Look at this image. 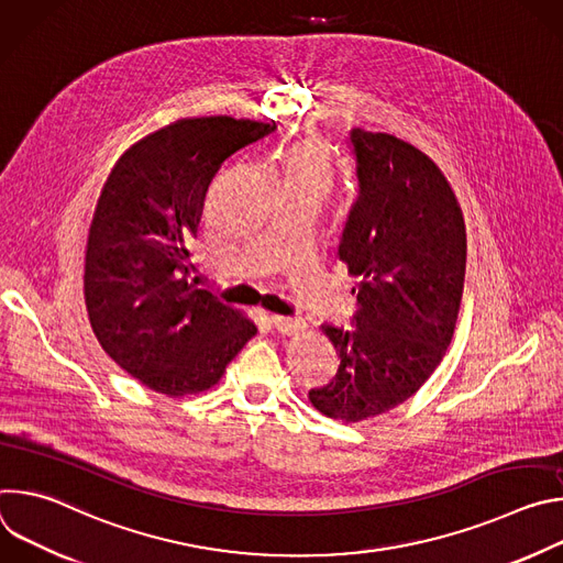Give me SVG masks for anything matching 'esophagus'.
I'll use <instances>...</instances> for the list:
<instances>
[{"label":"esophagus","mask_w":563,"mask_h":563,"mask_svg":"<svg viewBox=\"0 0 563 563\" xmlns=\"http://www.w3.org/2000/svg\"><path fill=\"white\" fill-rule=\"evenodd\" d=\"M272 325L276 328L278 334H300L305 330V320L298 316H272Z\"/></svg>","instance_id":"esophagus-1"}]
</instances>
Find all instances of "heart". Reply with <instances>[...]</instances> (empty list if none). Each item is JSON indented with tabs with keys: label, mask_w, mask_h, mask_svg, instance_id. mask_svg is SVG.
<instances>
[{
	"label": "heart",
	"mask_w": 563,
	"mask_h": 563,
	"mask_svg": "<svg viewBox=\"0 0 563 563\" xmlns=\"http://www.w3.org/2000/svg\"><path fill=\"white\" fill-rule=\"evenodd\" d=\"M334 185V167L330 163L328 153L318 144H296L283 165L280 174V189H298L318 196L330 194Z\"/></svg>",
	"instance_id": "obj_1"
}]
</instances>
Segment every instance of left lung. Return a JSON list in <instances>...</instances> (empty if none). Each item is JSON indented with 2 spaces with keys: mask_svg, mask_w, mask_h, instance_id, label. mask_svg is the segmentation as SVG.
Returning <instances> with one entry per match:
<instances>
[{
  "mask_svg": "<svg viewBox=\"0 0 563 563\" xmlns=\"http://www.w3.org/2000/svg\"><path fill=\"white\" fill-rule=\"evenodd\" d=\"M358 196L339 258L361 283L352 328L323 325L341 367L309 391L316 410L363 421L410 398L441 363L465 276L461 207L432 159L389 133L350 129Z\"/></svg>",
  "mask_w": 563,
  "mask_h": 563,
  "instance_id": "left-lung-1",
  "label": "left lung"
}]
</instances>
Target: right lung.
Segmentation results:
<instances>
[{
  "label": "right lung",
  "mask_w": 563,
  "mask_h": 563,
  "mask_svg": "<svg viewBox=\"0 0 563 563\" xmlns=\"http://www.w3.org/2000/svg\"><path fill=\"white\" fill-rule=\"evenodd\" d=\"M272 131L227 115L180 120L133 144L102 189L85 265L91 328L124 372L159 394L209 389L256 334L189 280V243L220 165Z\"/></svg>",
  "instance_id": "add662e5"
}]
</instances>
